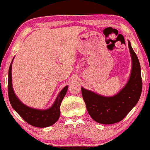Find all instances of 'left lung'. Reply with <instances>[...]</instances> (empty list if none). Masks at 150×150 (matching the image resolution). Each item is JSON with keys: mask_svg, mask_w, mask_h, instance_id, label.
Instances as JSON below:
<instances>
[{"mask_svg": "<svg viewBox=\"0 0 150 150\" xmlns=\"http://www.w3.org/2000/svg\"><path fill=\"white\" fill-rule=\"evenodd\" d=\"M128 47L132 60L130 77L126 85L117 95L104 97L81 88L87 111L99 124H112L122 121L140 98L143 85L140 63L129 41Z\"/></svg>", "mask_w": 150, "mask_h": 150, "instance_id": "8db88e82", "label": "left lung"}]
</instances>
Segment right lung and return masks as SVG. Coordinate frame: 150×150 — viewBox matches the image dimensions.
<instances>
[{"instance_id":"add662e5","label":"right lung","mask_w":150,"mask_h":150,"mask_svg":"<svg viewBox=\"0 0 150 150\" xmlns=\"http://www.w3.org/2000/svg\"><path fill=\"white\" fill-rule=\"evenodd\" d=\"M11 63L8 78V96L12 107L26 122L31 126L38 128H46L52 126L58 120L60 116V106L63 98L66 94L68 88L67 86H65L61 90L54 104L49 109L41 110L28 107L22 104L14 93L11 82Z\"/></svg>"}]
</instances>
